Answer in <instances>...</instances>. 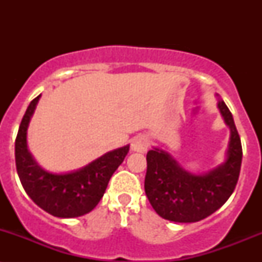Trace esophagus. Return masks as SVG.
<instances>
[{
	"label": "esophagus",
	"instance_id": "34e87169",
	"mask_svg": "<svg viewBox=\"0 0 262 262\" xmlns=\"http://www.w3.org/2000/svg\"><path fill=\"white\" fill-rule=\"evenodd\" d=\"M149 146V139L146 135H138L132 140V150L135 152H145Z\"/></svg>",
	"mask_w": 262,
	"mask_h": 262
}]
</instances>
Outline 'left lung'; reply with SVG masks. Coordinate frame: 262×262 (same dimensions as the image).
<instances>
[{
  "instance_id": "1",
  "label": "left lung",
  "mask_w": 262,
  "mask_h": 262,
  "mask_svg": "<svg viewBox=\"0 0 262 262\" xmlns=\"http://www.w3.org/2000/svg\"><path fill=\"white\" fill-rule=\"evenodd\" d=\"M217 107L230 129L225 160L203 173L185 170L169 152L152 148L146 154L145 193L161 218L176 223H194L214 213L235 188L243 149L229 108L217 95Z\"/></svg>"
}]
</instances>
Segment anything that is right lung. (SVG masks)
Returning <instances> with one entry per match:
<instances>
[{
    "mask_svg": "<svg viewBox=\"0 0 262 262\" xmlns=\"http://www.w3.org/2000/svg\"><path fill=\"white\" fill-rule=\"evenodd\" d=\"M40 96L27 108L14 144L16 167L20 183L32 201L58 218L85 215L103 197L108 182L129 151V144L108 151L80 169L69 172H50L35 161L28 149L27 133L29 122Z\"/></svg>",
    "mask_w": 262,
    "mask_h": 262,
    "instance_id": "add662e5",
    "label": "right lung"
}]
</instances>
